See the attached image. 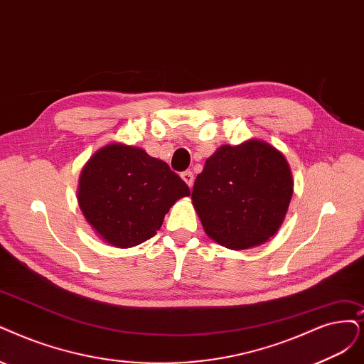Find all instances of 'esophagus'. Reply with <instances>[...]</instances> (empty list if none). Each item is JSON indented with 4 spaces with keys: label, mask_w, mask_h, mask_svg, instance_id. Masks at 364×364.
<instances>
[{
    "label": "esophagus",
    "mask_w": 364,
    "mask_h": 364,
    "mask_svg": "<svg viewBox=\"0 0 364 364\" xmlns=\"http://www.w3.org/2000/svg\"><path fill=\"white\" fill-rule=\"evenodd\" d=\"M181 178L186 181V184L189 186V187L193 186L195 177H193V172H192V171H184V172H181Z\"/></svg>",
    "instance_id": "obj_1"
}]
</instances>
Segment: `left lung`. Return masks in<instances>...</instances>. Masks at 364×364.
I'll list each match as a JSON object with an SVG mask.
<instances>
[{
    "mask_svg": "<svg viewBox=\"0 0 364 364\" xmlns=\"http://www.w3.org/2000/svg\"><path fill=\"white\" fill-rule=\"evenodd\" d=\"M292 177L285 157L262 141L223 145L207 159L192 200L210 238L228 249L267 241L285 219Z\"/></svg>",
    "mask_w": 364,
    "mask_h": 364,
    "instance_id": "8db88e82",
    "label": "left lung"
}]
</instances>
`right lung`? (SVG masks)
Instances as JSON below:
<instances>
[{
  "label": "right lung",
  "mask_w": 364,
  "mask_h": 364,
  "mask_svg": "<svg viewBox=\"0 0 364 364\" xmlns=\"http://www.w3.org/2000/svg\"><path fill=\"white\" fill-rule=\"evenodd\" d=\"M191 189L168 164L142 148L106 145L84 166L77 200L87 222L117 247L156 235L175 200Z\"/></svg>",
  "instance_id": "add662e5"
}]
</instances>
